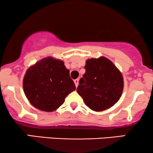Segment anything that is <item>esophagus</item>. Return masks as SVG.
I'll return each instance as SVG.
<instances>
[{"label": "esophagus", "instance_id": "esophagus-1", "mask_svg": "<svg viewBox=\"0 0 153 153\" xmlns=\"http://www.w3.org/2000/svg\"><path fill=\"white\" fill-rule=\"evenodd\" d=\"M74 82L75 83V85H76V87L78 86V85H79V79H75V80L74 81Z\"/></svg>", "mask_w": 153, "mask_h": 153}]
</instances>
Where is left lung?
Here are the masks:
<instances>
[{"instance_id": "obj_1", "label": "left lung", "mask_w": 153, "mask_h": 153, "mask_svg": "<svg viewBox=\"0 0 153 153\" xmlns=\"http://www.w3.org/2000/svg\"><path fill=\"white\" fill-rule=\"evenodd\" d=\"M85 74L76 91L85 105L95 111H102L120 99L124 87L123 75L116 65L104 56L85 62Z\"/></svg>"}]
</instances>
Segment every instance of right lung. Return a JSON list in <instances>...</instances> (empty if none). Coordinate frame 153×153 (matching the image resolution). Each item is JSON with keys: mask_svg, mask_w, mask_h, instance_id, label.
<instances>
[{"mask_svg": "<svg viewBox=\"0 0 153 153\" xmlns=\"http://www.w3.org/2000/svg\"><path fill=\"white\" fill-rule=\"evenodd\" d=\"M23 88L30 103L47 112L59 108L76 89L64 62L52 57L43 58L27 70Z\"/></svg>", "mask_w": 153, "mask_h": 153, "instance_id": "add662e5", "label": "right lung"}]
</instances>
